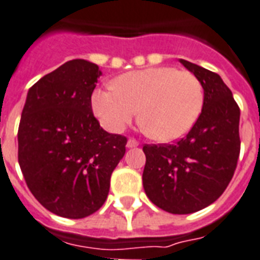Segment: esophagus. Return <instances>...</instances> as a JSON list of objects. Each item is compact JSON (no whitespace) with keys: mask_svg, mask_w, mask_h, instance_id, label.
<instances>
[{"mask_svg":"<svg viewBox=\"0 0 260 260\" xmlns=\"http://www.w3.org/2000/svg\"><path fill=\"white\" fill-rule=\"evenodd\" d=\"M138 145H139V142H138V141H137V139L130 138L127 141V145H126V146H127L128 149H133V147H137V146H138Z\"/></svg>","mask_w":260,"mask_h":260,"instance_id":"esophagus-1","label":"esophagus"}]
</instances>
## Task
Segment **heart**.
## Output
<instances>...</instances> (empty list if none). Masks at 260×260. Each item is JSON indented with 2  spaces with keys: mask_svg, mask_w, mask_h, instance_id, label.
Here are the masks:
<instances>
[{
  "mask_svg": "<svg viewBox=\"0 0 260 260\" xmlns=\"http://www.w3.org/2000/svg\"><path fill=\"white\" fill-rule=\"evenodd\" d=\"M113 86L95 89L91 95L94 114L111 133L122 132L139 109L146 134L171 142L187 134L202 111V83L192 73L170 66L126 73Z\"/></svg>",
  "mask_w": 260,
  "mask_h": 260,
  "instance_id": "1",
  "label": "heart"
}]
</instances>
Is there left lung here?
Segmentation results:
<instances>
[{
  "mask_svg": "<svg viewBox=\"0 0 260 260\" xmlns=\"http://www.w3.org/2000/svg\"><path fill=\"white\" fill-rule=\"evenodd\" d=\"M181 63L202 83V113L177 142L143 146L142 182L159 209L191 214L215 202L230 183L241 153V110L216 73L184 59Z\"/></svg>",
  "mask_w": 260,
  "mask_h": 260,
  "instance_id": "left-lung-1",
  "label": "left lung"
}]
</instances>
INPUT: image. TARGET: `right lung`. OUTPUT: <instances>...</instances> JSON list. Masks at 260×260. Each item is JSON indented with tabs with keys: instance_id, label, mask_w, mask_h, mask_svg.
I'll use <instances>...</instances> for the list:
<instances>
[{
	"instance_id": "1",
	"label": "right lung",
	"mask_w": 260,
	"mask_h": 260,
	"mask_svg": "<svg viewBox=\"0 0 260 260\" xmlns=\"http://www.w3.org/2000/svg\"><path fill=\"white\" fill-rule=\"evenodd\" d=\"M100 68L73 59L29 89L18 127V164L27 187L45 209L70 219L105 203L110 177L127 138L100 126L91 94Z\"/></svg>"
}]
</instances>
